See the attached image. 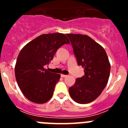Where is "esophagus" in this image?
<instances>
[{
  "mask_svg": "<svg viewBox=\"0 0 128 128\" xmlns=\"http://www.w3.org/2000/svg\"><path fill=\"white\" fill-rule=\"evenodd\" d=\"M60 76H61V77H67V75H64V74H61L60 75Z\"/></svg>",
  "mask_w": 128,
  "mask_h": 128,
  "instance_id": "34e87169",
  "label": "esophagus"
}]
</instances>
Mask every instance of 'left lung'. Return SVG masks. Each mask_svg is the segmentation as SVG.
<instances>
[{"mask_svg":"<svg viewBox=\"0 0 128 128\" xmlns=\"http://www.w3.org/2000/svg\"><path fill=\"white\" fill-rule=\"evenodd\" d=\"M78 66L84 68L85 76L77 78L69 88L76 102L86 104L94 101L107 85L110 73V63L104 48L88 36L67 34Z\"/></svg>","mask_w":128,"mask_h":128,"instance_id":"8db88e82","label":"left lung"}]
</instances>
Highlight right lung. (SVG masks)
<instances>
[{
  "label": "right lung",
  "mask_w": 128,
  "mask_h": 128,
  "mask_svg": "<svg viewBox=\"0 0 128 128\" xmlns=\"http://www.w3.org/2000/svg\"><path fill=\"white\" fill-rule=\"evenodd\" d=\"M69 43L63 33H49L39 36L22 49L15 66V78L22 92L30 101L42 104L51 98L60 76L44 67L50 64L60 46Z\"/></svg>",
  "instance_id": "obj_1"
}]
</instances>
